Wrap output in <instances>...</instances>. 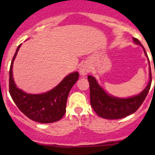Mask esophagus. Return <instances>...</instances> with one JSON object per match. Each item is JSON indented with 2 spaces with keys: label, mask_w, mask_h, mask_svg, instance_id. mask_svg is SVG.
I'll use <instances>...</instances> for the list:
<instances>
[{
  "label": "esophagus",
  "mask_w": 155,
  "mask_h": 155,
  "mask_svg": "<svg viewBox=\"0 0 155 155\" xmlns=\"http://www.w3.org/2000/svg\"><path fill=\"white\" fill-rule=\"evenodd\" d=\"M89 70H90V69H89V67L87 65H82V67L79 69V73H80V75H86L88 73Z\"/></svg>",
  "instance_id": "1"
}]
</instances>
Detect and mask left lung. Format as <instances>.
<instances>
[{"label":"left lung","mask_w":155,"mask_h":155,"mask_svg":"<svg viewBox=\"0 0 155 155\" xmlns=\"http://www.w3.org/2000/svg\"><path fill=\"white\" fill-rule=\"evenodd\" d=\"M133 40L135 43L142 46L145 55L148 58L144 47L139 40L134 38ZM149 69V82L148 85L140 94L129 98H118L108 94L98 85L94 76H87L90 86L91 105L95 112L99 116L107 119H119L134 113L142 105L149 91L151 84V68Z\"/></svg>","instance_id":"1"}]
</instances>
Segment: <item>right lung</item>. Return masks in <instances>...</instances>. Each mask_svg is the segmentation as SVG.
Wrapping results in <instances>:
<instances>
[{"label":"right lung","mask_w":155,"mask_h":155,"mask_svg":"<svg viewBox=\"0 0 155 155\" xmlns=\"http://www.w3.org/2000/svg\"><path fill=\"white\" fill-rule=\"evenodd\" d=\"M21 44L17 48L11 61L9 91L12 101L19 110L30 119L42 124L59 121L66 112L67 101L70 89L79 79V73L67 76L58 85L41 94H27L15 85L12 78V64Z\"/></svg>","instance_id":"add662e5"}]
</instances>
